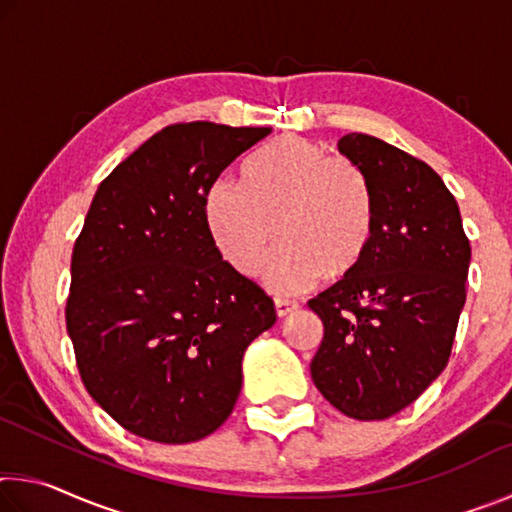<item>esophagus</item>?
<instances>
[{
  "instance_id": "34e87169",
  "label": "esophagus",
  "mask_w": 512,
  "mask_h": 512,
  "mask_svg": "<svg viewBox=\"0 0 512 512\" xmlns=\"http://www.w3.org/2000/svg\"><path fill=\"white\" fill-rule=\"evenodd\" d=\"M296 309H298L296 302H291V300H275V314H277V318L289 316Z\"/></svg>"
}]
</instances>
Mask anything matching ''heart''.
<instances>
[{"label": "heart", "mask_w": 512, "mask_h": 512, "mask_svg": "<svg viewBox=\"0 0 512 512\" xmlns=\"http://www.w3.org/2000/svg\"><path fill=\"white\" fill-rule=\"evenodd\" d=\"M205 223L232 271L253 277L266 266V287L298 296L357 271L375 228L370 180L345 155H327L305 137H282L241 167V189L216 183L205 196Z\"/></svg>", "instance_id": "obj_1"}]
</instances>
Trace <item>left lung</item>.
I'll use <instances>...</instances> for the list:
<instances>
[{
    "label": "left lung",
    "instance_id": "1",
    "mask_svg": "<svg viewBox=\"0 0 512 512\" xmlns=\"http://www.w3.org/2000/svg\"><path fill=\"white\" fill-rule=\"evenodd\" d=\"M339 151L370 180L375 228L357 271L307 302L325 329L311 379L348 418L384 420L445 370L472 250L427 162L363 133L343 135Z\"/></svg>",
    "mask_w": 512,
    "mask_h": 512
}]
</instances>
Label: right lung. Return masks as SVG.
Wrapping results in <instances>:
<instances>
[{
    "label": "right lung",
    "mask_w": 512,
    "mask_h": 512,
    "mask_svg": "<svg viewBox=\"0 0 512 512\" xmlns=\"http://www.w3.org/2000/svg\"><path fill=\"white\" fill-rule=\"evenodd\" d=\"M271 128L173 124L99 185L72 253L65 323L92 400L135 436L183 445L235 409L241 359L273 300L205 223L223 169Z\"/></svg>",
    "instance_id": "add662e5"
}]
</instances>
